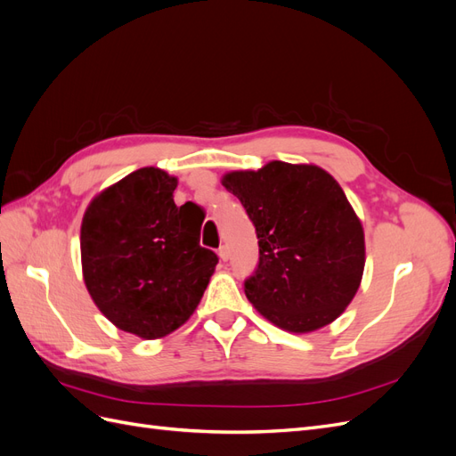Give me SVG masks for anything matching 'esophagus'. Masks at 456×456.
<instances>
[{
	"mask_svg": "<svg viewBox=\"0 0 456 456\" xmlns=\"http://www.w3.org/2000/svg\"><path fill=\"white\" fill-rule=\"evenodd\" d=\"M218 256H220V260H224V262L230 258V251H228L226 245H220L218 247Z\"/></svg>",
	"mask_w": 456,
	"mask_h": 456,
	"instance_id": "34e87169",
	"label": "esophagus"
}]
</instances>
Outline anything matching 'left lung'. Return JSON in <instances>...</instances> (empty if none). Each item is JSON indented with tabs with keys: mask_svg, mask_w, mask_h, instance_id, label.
<instances>
[{
	"mask_svg": "<svg viewBox=\"0 0 456 456\" xmlns=\"http://www.w3.org/2000/svg\"><path fill=\"white\" fill-rule=\"evenodd\" d=\"M255 226L258 265L245 280L251 305L281 329L308 333L344 312L360 287V218L333 176L315 165L272 161L223 178Z\"/></svg>",
	"mask_w": 456,
	"mask_h": 456,
	"instance_id": "8db88e82",
	"label": "left lung"
}]
</instances>
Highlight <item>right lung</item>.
<instances>
[{
  "label": "right lung",
  "instance_id": "1",
  "mask_svg": "<svg viewBox=\"0 0 456 456\" xmlns=\"http://www.w3.org/2000/svg\"><path fill=\"white\" fill-rule=\"evenodd\" d=\"M175 188L161 169L133 171L96 196L81 223L89 295L116 327L142 338L169 335L194 314L218 262L200 245L205 216L176 207Z\"/></svg>",
  "mask_w": 456,
  "mask_h": 456
}]
</instances>
